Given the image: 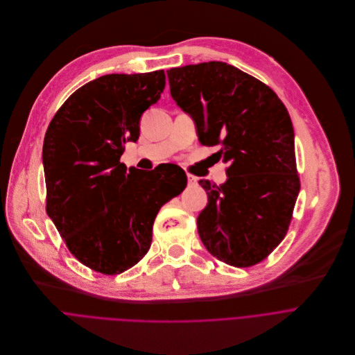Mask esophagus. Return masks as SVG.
I'll list each match as a JSON object with an SVG mask.
<instances>
[{
    "instance_id": "34e87169",
    "label": "esophagus",
    "mask_w": 355,
    "mask_h": 355,
    "mask_svg": "<svg viewBox=\"0 0 355 355\" xmlns=\"http://www.w3.org/2000/svg\"><path fill=\"white\" fill-rule=\"evenodd\" d=\"M187 182H189V184H196L197 183V178L194 175H191V173H187Z\"/></svg>"
}]
</instances>
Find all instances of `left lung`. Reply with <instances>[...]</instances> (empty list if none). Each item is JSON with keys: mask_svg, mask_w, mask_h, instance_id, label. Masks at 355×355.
<instances>
[{"mask_svg": "<svg viewBox=\"0 0 355 355\" xmlns=\"http://www.w3.org/2000/svg\"><path fill=\"white\" fill-rule=\"evenodd\" d=\"M168 78L200 143L220 146L228 164L224 184L198 182L208 194L197 218L201 242L230 266H254L284 239L301 187L288 110L270 87L227 62L171 68Z\"/></svg>", "mask_w": 355, "mask_h": 355, "instance_id": "obj_1", "label": "left lung"}]
</instances>
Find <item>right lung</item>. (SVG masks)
I'll return each mask as SVG.
<instances>
[{"label":"right lung","instance_id":"1","mask_svg":"<svg viewBox=\"0 0 355 355\" xmlns=\"http://www.w3.org/2000/svg\"><path fill=\"white\" fill-rule=\"evenodd\" d=\"M165 80L164 69L99 77L71 95L47 127V216L68 250L94 271L116 275L143 259L158 211L187 184L183 169L166 176L159 166L143 172L120 162Z\"/></svg>","mask_w":355,"mask_h":355}]
</instances>
